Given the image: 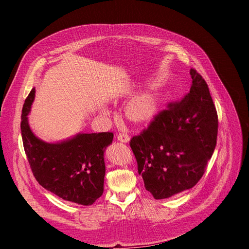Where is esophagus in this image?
<instances>
[{
  "instance_id": "obj_1",
  "label": "esophagus",
  "mask_w": 249,
  "mask_h": 249,
  "mask_svg": "<svg viewBox=\"0 0 249 249\" xmlns=\"http://www.w3.org/2000/svg\"><path fill=\"white\" fill-rule=\"evenodd\" d=\"M117 140L120 141V142H123V143H126V142L130 141V137L127 136L125 133H120V134L117 135Z\"/></svg>"
}]
</instances>
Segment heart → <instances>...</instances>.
<instances>
[{
	"instance_id": "heart-1",
	"label": "heart",
	"mask_w": 249,
	"mask_h": 249,
	"mask_svg": "<svg viewBox=\"0 0 249 249\" xmlns=\"http://www.w3.org/2000/svg\"><path fill=\"white\" fill-rule=\"evenodd\" d=\"M158 111V103L150 94H141L135 96L127 104L126 115L135 123H146L152 119ZM104 113H108L107 109H103Z\"/></svg>"
}]
</instances>
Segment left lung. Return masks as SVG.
Segmentation results:
<instances>
[{
  "label": "left lung",
  "instance_id": "8db88e82",
  "mask_svg": "<svg viewBox=\"0 0 249 249\" xmlns=\"http://www.w3.org/2000/svg\"><path fill=\"white\" fill-rule=\"evenodd\" d=\"M190 74V91L130 142L138 173L156 199L196 185L216 146L218 116L212 96L200 74L192 69Z\"/></svg>",
  "mask_w": 249,
  "mask_h": 249
}]
</instances>
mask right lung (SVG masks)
<instances>
[{
  "label": "right lung",
  "instance_id": "right-lung-1",
  "mask_svg": "<svg viewBox=\"0 0 249 249\" xmlns=\"http://www.w3.org/2000/svg\"><path fill=\"white\" fill-rule=\"evenodd\" d=\"M35 88L25 101L20 131L25 153L33 175L44 189L64 200L90 206L102 196L106 173L104 153L113 134L79 133L58 142H46L32 132L28 115Z\"/></svg>",
  "mask_w": 249,
  "mask_h": 249
}]
</instances>
